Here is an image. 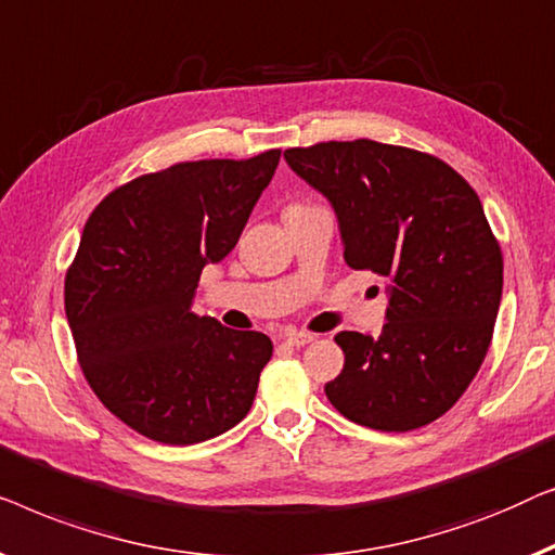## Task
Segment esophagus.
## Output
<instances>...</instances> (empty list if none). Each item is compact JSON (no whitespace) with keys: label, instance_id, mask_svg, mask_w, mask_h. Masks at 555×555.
Instances as JSON below:
<instances>
[{"label":"esophagus","instance_id":"obj_1","mask_svg":"<svg viewBox=\"0 0 555 555\" xmlns=\"http://www.w3.org/2000/svg\"><path fill=\"white\" fill-rule=\"evenodd\" d=\"M281 339H284L286 345H292V347H307V345H311V341H314V334H309V332H296V330H286L284 334H281Z\"/></svg>","mask_w":555,"mask_h":555}]
</instances>
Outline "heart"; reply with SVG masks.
I'll list each match as a JSON object with an SVG mask.
<instances>
[{"instance_id": "obj_1", "label": "heart", "mask_w": 555, "mask_h": 555, "mask_svg": "<svg viewBox=\"0 0 555 555\" xmlns=\"http://www.w3.org/2000/svg\"><path fill=\"white\" fill-rule=\"evenodd\" d=\"M301 206H304V203H292V206H288V208H301ZM288 208H286V210H288Z\"/></svg>"}]
</instances>
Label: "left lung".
I'll use <instances>...</instances> for the list:
<instances>
[{
    "label": "left lung",
    "instance_id": "left-lung-1",
    "mask_svg": "<svg viewBox=\"0 0 555 555\" xmlns=\"http://www.w3.org/2000/svg\"><path fill=\"white\" fill-rule=\"evenodd\" d=\"M284 158L330 198L349 267L392 281L379 339L334 337L345 370L326 397L372 430L435 423L478 374L501 307L503 254L478 193L430 153L366 138L288 147Z\"/></svg>",
    "mask_w": 555,
    "mask_h": 555
}]
</instances>
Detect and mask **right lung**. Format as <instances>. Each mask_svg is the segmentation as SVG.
I'll return each instance as SVG.
<instances>
[{
    "mask_svg": "<svg viewBox=\"0 0 555 555\" xmlns=\"http://www.w3.org/2000/svg\"><path fill=\"white\" fill-rule=\"evenodd\" d=\"M281 151L189 160L138 176L100 201L65 276L77 362L132 430L193 444L251 410L274 345L191 311L201 271L238 244Z\"/></svg>",
    "mask_w": 555,
    "mask_h": 555,
    "instance_id": "right-lung-1",
    "label": "right lung"
}]
</instances>
